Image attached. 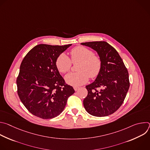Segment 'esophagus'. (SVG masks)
I'll list each match as a JSON object with an SVG mask.
<instances>
[{
	"instance_id": "1",
	"label": "esophagus",
	"mask_w": 150,
	"mask_h": 150,
	"mask_svg": "<svg viewBox=\"0 0 150 150\" xmlns=\"http://www.w3.org/2000/svg\"><path fill=\"white\" fill-rule=\"evenodd\" d=\"M79 88L78 87H74V90H75V91H78V90H79Z\"/></svg>"
}]
</instances>
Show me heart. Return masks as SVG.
<instances>
[{
  "label": "heart",
  "mask_w": 150,
  "mask_h": 150,
  "mask_svg": "<svg viewBox=\"0 0 150 150\" xmlns=\"http://www.w3.org/2000/svg\"><path fill=\"white\" fill-rule=\"evenodd\" d=\"M71 61L79 62L76 73H71L65 77V82L72 86H80L88 82L89 77L96 78L101 68L100 58L94 54L93 51L82 46H77L71 51ZM71 61L65 53H61L56 60V67L61 74L68 72L71 68Z\"/></svg>",
  "instance_id": "b5f03b06"
}]
</instances>
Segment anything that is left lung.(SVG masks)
<instances>
[{
  "label": "left lung",
  "instance_id": "8db88e82",
  "mask_svg": "<svg viewBox=\"0 0 150 150\" xmlns=\"http://www.w3.org/2000/svg\"><path fill=\"white\" fill-rule=\"evenodd\" d=\"M81 45L96 51L101 60L99 74L86 86L88 95L83 101L84 108L97 117L112 115L121 106L129 90L127 70L117 52L108 42L92 41Z\"/></svg>",
  "mask_w": 150,
  "mask_h": 150
}]
</instances>
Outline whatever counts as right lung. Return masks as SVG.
<instances>
[{
    "mask_svg": "<svg viewBox=\"0 0 150 150\" xmlns=\"http://www.w3.org/2000/svg\"><path fill=\"white\" fill-rule=\"evenodd\" d=\"M71 45H38L22 61L16 79L18 94L33 115L45 119L57 116L75 93L65 84L55 64L59 55Z\"/></svg>",
    "mask_w": 150,
    "mask_h": 150,
    "instance_id": "1",
    "label": "right lung"
}]
</instances>
